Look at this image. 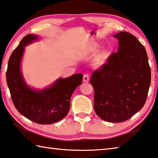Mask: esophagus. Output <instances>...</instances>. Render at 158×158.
<instances>
[{
	"label": "esophagus",
	"instance_id": "esophagus-1",
	"mask_svg": "<svg viewBox=\"0 0 158 158\" xmlns=\"http://www.w3.org/2000/svg\"><path fill=\"white\" fill-rule=\"evenodd\" d=\"M89 79H89V74H84V81L88 82Z\"/></svg>",
	"mask_w": 158,
	"mask_h": 158
}]
</instances>
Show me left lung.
Returning a JSON list of instances; mask_svg holds the SVG:
<instances>
[{"label":"left lung","instance_id":"8db88e82","mask_svg":"<svg viewBox=\"0 0 158 158\" xmlns=\"http://www.w3.org/2000/svg\"><path fill=\"white\" fill-rule=\"evenodd\" d=\"M114 37L119 41L118 50L93 72L90 83L96 114L104 121L118 123L144 106L151 75L147 52L136 37L126 31Z\"/></svg>","mask_w":158,"mask_h":158}]
</instances>
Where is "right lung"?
Here are the masks:
<instances>
[{"label":"right lung","instance_id":"obj_1","mask_svg":"<svg viewBox=\"0 0 158 158\" xmlns=\"http://www.w3.org/2000/svg\"><path fill=\"white\" fill-rule=\"evenodd\" d=\"M37 39L34 34H27L13 51L8 61L6 79L14 106L22 115L37 124H50L67 115L70 98L77 86L81 84L82 74L57 80L50 88L33 90L25 84L20 64L25 46Z\"/></svg>","mask_w":158,"mask_h":158}]
</instances>
